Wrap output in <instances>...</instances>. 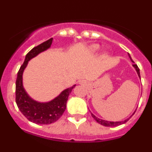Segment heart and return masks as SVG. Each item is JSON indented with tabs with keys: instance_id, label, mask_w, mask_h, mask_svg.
I'll return each instance as SVG.
<instances>
[{
	"instance_id": "heart-1",
	"label": "heart",
	"mask_w": 152,
	"mask_h": 152,
	"mask_svg": "<svg viewBox=\"0 0 152 152\" xmlns=\"http://www.w3.org/2000/svg\"><path fill=\"white\" fill-rule=\"evenodd\" d=\"M100 45H98V44H92V45H90L88 49H89V52H91V53H95L100 49Z\"/></svg>"
}]
</instances>
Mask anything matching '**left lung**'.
Returning a JSON list of instances; mask_svg holds the SVG:
<instances>
[{
	"label": "left lung",
	"mask_w": 152,
	"mask_h": 152,
	"mask_svg": "<svg viewBox=\"0 0 152 152\" xmlns=\"http://www.w3.org/2000/svg\"><path fill=\"white\" fill-rule=\"evenodd\" d=\"M128 55H129V57L130 60H131V61H132V62H133V61H132V58H131V56H130V55L129 54V53H128ZM132 66L134 67V68H135V71H136L137 74H138V76H139V78H140V72H139V68H138V66H137V64H132ZM134 113H135V112H134L133 113H132V115H133ZM91 116H92V117L94 118V119L95 120H96V121L98 123H100V124L102 125V126H108V127H114V126H119V125L124 124V123H126V122L128 121L129 119L130 118L132 117V116H129V117L128 119H125V120H123V121L114 122V121H107V120L101 119H100V118L96 117V116H94V114H93V113H91Z\"/></svg>",
	"instance_id": "left-lung-1"
}]
</instances>
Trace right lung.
I'll return each instance as SVG.
<instances>
[{
    "mask_svg": "<svg viewBox=\"0 0 152 152\" xmlns=\"http://www.w3.org/2000/svg\"><path fill=\"white\" fill-rule=\"evenodd\" d=\"M52 38L49 39L28 52L23 64L17 73L16 80V103L17 107L28 120L36 124L48 125L57 121L65 110L68 96L76 86L75 84L64 90L58 96L48 102H39L33 100L23 88V75L28 62L41 52L49 49L52 43Z\"/></svg>",
    "mask_w": 152,
    "mask_h": 152,
    "instance_id": "add662e5",
    "label": "right lung"
}]
</instances>
